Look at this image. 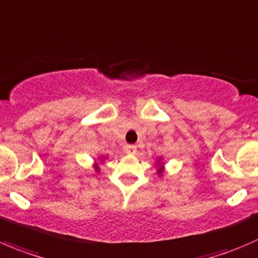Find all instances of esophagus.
Here are the masks:
<instances>
[{"label":"esophagus","instance_id":"1","mask_svg":"<svg viewBox=\"0 0 258 258\" xmlns=\"http://www.w3.org/2000/svg\"><path fill=\"white\" fill-rule=\"evenodd\" d=\"M124 151H126L128 155H135L136 154L137 149L135 145H126V147H124Z\"/></svg>","mask_w":258,"mask_h":258}]
</instances>
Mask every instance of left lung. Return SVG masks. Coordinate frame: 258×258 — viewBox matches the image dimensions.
I'll use <instances>...</instances> for the list:
<instances>
[{"instance_id":"1","label":"left lung","mask_w":258,"mask_h":258,"mask_svg":"<svg viewBox=\"0 0 258 258\" xmlns=\"http://www.w3.org/2000/svg\"><path fill=\"white\" fill-rule=\"evenodd\" d=\"M162 171V167H160V169H159V172H161Z\"/></svg>"}]
</instances>
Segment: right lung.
Segmentation results:
<instances>
[{"label":"right lung","instance_id":"right-lung-1","mask_svg":"<svg viewBox=\"0 0 258 258\" xmlns=\"http://www.w3.org/2000/svg\"><path fill=\"white\" fill-rule=\"evenodd\" d=\"M96 170H97V171H98V166H97V165H96Z\"/></svg>","mask_w":258,"mask_h":258}]
</instances>
